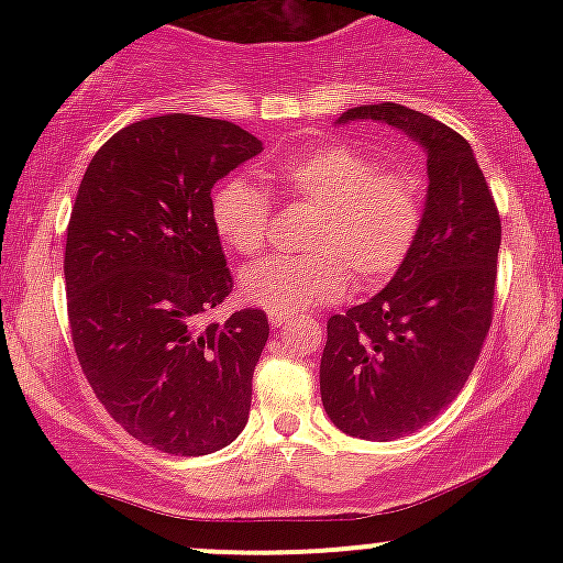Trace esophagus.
Wrapping results in <instances>:
<instances>
[{
    "instance_id": "obj_1",
    "label": "esophagus",
    "mask_w": 563,
    "mask_h": 563,
    "mask_svg": "<svg viewBox=\"0 0 563 563\" xmlns=\"http://www.w3.org/2000/svg\"><path fill=\"white\" fill-rule=\"evenodd\" d=\"M269 322H273V328H283L288 322L286 314H269Z\"/></svg>"
}]
</instances>
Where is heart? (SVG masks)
I'll list each match as a JSON object with an SVG mask.
<instances>
[{"mask_svg": "<svg viewBox=\"0 0 563 563\" xmlns=\"http://www.w3.org/2000/svg\"><path fill=\"white\" fill-rule=\"evenodd\" d=\"M283 196L318 209L307 256H275L241 275V296L269 314H294L339 301L349 273L363 286L391 277L407 260L423 217L421 179L407 169H378V161L346 142H322L275 169ZM211 224L238 254H260L267 241L269 200L241 177L211 196Z\"/></svg>", "mask_w": 563, "mask_h": 563, "instance_id": "obj_1", "label": "heart"}]
</instances>
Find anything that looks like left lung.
<instances>
[{"label":"left lung","instance_id":"8db88e82","mask_svg":"<svg viewBox=\"0 0 563 563\" xmlns=\"http://www.w3.org/2000/svg\"><path fill=\"white\" fill-rule=\"evenodd\" d=\"M378 121L426 153L429 190L407 260L373 299L333 314L320 360L335 429L391 442L434 421L463 389L493 322L500 217L466 140L397 106L349 108L335 124Z\"/></svg>","mask_w":563,"mask_h":563}]
</instances>
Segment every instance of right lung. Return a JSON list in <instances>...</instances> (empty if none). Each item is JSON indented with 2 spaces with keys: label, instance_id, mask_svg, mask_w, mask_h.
Instances as JSON below:
<instances>
[{
  "label": "right lung",
  "instance_id": "1",
  "mask_svg": "<svg viewBox=\"0 0 563 563\" xmlns=\"http://www.w3.org/2000/svg\"><path fill=\"white\" fill-rule=\"evenodd\" d=\"M260 153L230 121L153 115L115 132L76 192L66 294L81 371L115 423L169 455L228 448L249 421L267 314H203L232 290L211 190Z\"/></svg>",
  "mask_w": 563,
  "mask_h": 563
}]
</instances>
